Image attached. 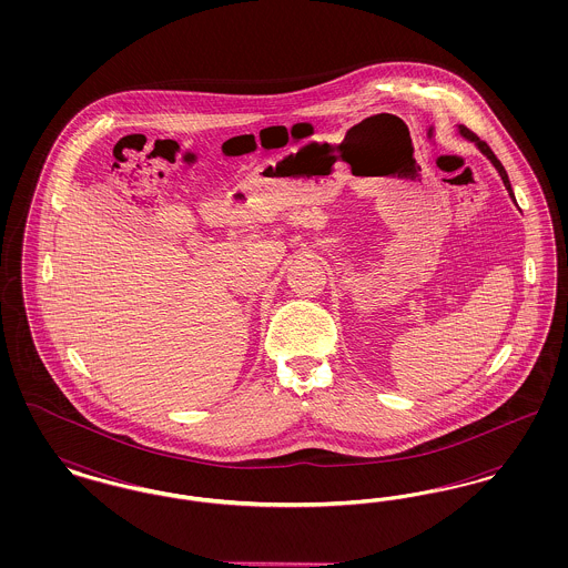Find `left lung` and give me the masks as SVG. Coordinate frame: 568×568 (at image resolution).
Returning <instances> with one entry per match:
<instances>
[{"instance_id": "left-lung-1", "label": "left lung", "mask_w": 568, "mask_h": 568, "mask_svg": "<svg viewBox=\"0 0 568 568\" xmlns=\"http://www.w3.org/2000/svg\"><path fill=\"white\" fill-rule=\"evenodd\" d=\"M459 132H462V134L466 135V138H468V140H473V142H477V146H479V149H481V151H484V153H486L487 158H489V162L494 163V165H496V170H498V172H500V176H503V183H505V187H507V190H509V195H511V197H514V200H515L514 190H511V183H509V176H507V172H505V168H503V163L498 162V158H496V155H494V151H491V149H489V146H487V142H484V140H479V138H477V135L473 134V132H470V130H468V128H459Z\"/></svg>"}]
</instances>
